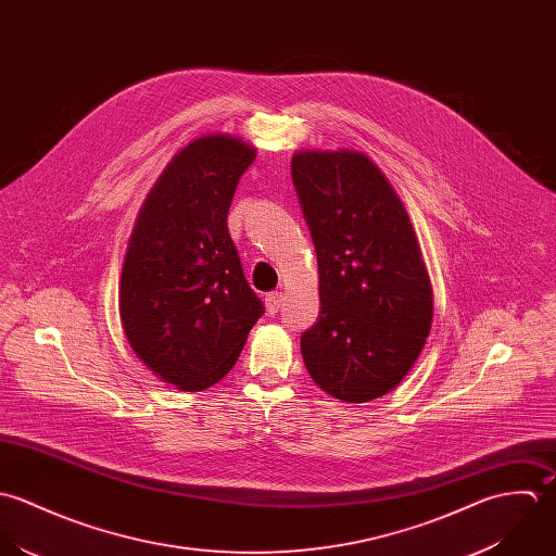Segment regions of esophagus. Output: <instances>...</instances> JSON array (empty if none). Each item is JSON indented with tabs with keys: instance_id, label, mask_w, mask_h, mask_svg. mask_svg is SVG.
Listing matches in <instances>:
<instances>
[{
	"instance_id": "34e87169",
	"label": "esophagus",
	"mask_w": 556,
	"mask_h": 556,
	"mask_svg": "<svg viewBox=\"0 0 556 556\" xmlns=\"http://www.w3.org/2000/svg\"><path fill=\"white\" fill-rule=\"evenodd\" d=\"M281 303H283V292H268V294H266V299H264L266 312H268L270 316H275V314L279 312Z\"/></svg>"
}]
</instances>
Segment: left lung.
<instances>
[{"mask_svg":"<svg viewBox=\"0 0 556 556\" xmlns=\"http://www.w3.org/2000/svg\"><path fill=\"white\" fill-rule=\"evenodd\" d=\"M292 180L320 275V318L301 334L305 367L339 402L382 397L432 329L434 294L415 227L363 152L299 150Z\"/></svg>","mask_w":556,"mask_h":556,"instance_id":"8db88e82","label":"left lung"}]
</instances>
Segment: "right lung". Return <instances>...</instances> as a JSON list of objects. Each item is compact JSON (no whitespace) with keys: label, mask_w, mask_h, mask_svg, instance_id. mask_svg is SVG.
Instances as JSON below:
<instances>
[{"label":"right lung","mask_w":556,"mask_h":556,"mask_svg":"<svg viewBox=\"0 0 556 556\" xmlns=\"http://www.w3.org/2000/svg\"><path fill=\"white\" fill-rule=\"evenodd\" d=\"M255 148L211 132L178 150L132 227L119 320L137 358L180 391H204L233 367L264 314L227 231L236 185Z\"/></svg>","instance_id":"right-lung-1"}]
</instances>
